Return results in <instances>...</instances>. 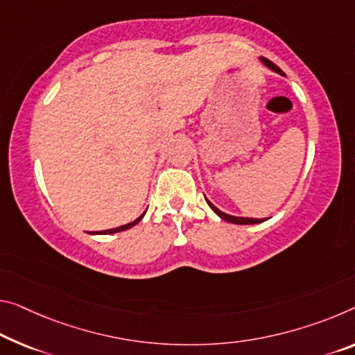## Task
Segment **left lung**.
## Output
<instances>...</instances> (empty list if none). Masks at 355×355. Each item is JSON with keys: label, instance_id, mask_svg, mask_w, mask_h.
<instances>
[{"label": "left lung", "instance_id": "1", "mask_svg": "<svg viewBox=\"0 0 355 355\" xmlns=\"http://www.w3.org/2000/svg\"><path fill=\"white\" fill-rule=\"evenodd\" d=\"M261 62H263V63L266 64V67L271 68L272 71H276V73H279V74H284V73H282V69H281L279 67H276V64L272 63V62H270L268 58H261ZM206 201H208V200H206ZM208 205L211 206V209L214 211L217 216L222 217L223 220H227V222H232V223H238V225H249V223H260V222L266 220V219H248V217H234V216H228V214H225V212H222L220 209H217L216 206L211 203V201H208Z\"/></svg>", "mask_w": 355, "mask_h": 355}]
</instances>
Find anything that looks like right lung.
Segmentation results:
<instances>
[{
    "label": "right lung",
    "mask_w": 355,
    "mask_h": 355,
    "mask_svg": "<svg viewBox=\"0 0 355 355\" xmlns=\"http://www.w3.org/2000/svg\"><path fill=\"white\" fill-rule=\"evenodd\" d=\"M141 219H143V216L139 217V219H136L135 222H132V223H127V225H122V227H117V228H112V230H105V232H96V233H100V234H109V233H117V232H123V230H128V228H132V227H135L136 223H138Z\"/></svg>",
    "instance_id": "add662e5"
}]
</instances>
